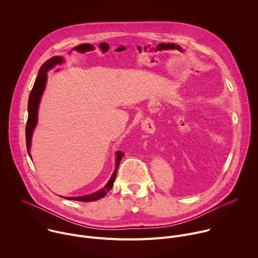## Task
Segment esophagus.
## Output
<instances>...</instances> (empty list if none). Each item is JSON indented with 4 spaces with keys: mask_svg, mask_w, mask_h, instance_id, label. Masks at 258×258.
<instances>
[{
    "mask_svg": "<svg viewBox=\"0 0 258 258\" xmlns=\"http://www.w3.org/2000/svg\"><path fill=\"white\" fill-rule=\"evenodd\" d=\"M147 123H148V122H147ZM151 126H152V124H151ZM146 130H148V131H150V128H149V124L148 125H146V127H145ZM151 133V132H150Z\"/></svg>",
    "mask_w": 258,
    "mask_h": 258,
    "instance_id": "1",
    "label": "esophagus"
}]
</instances>
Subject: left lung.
I'll list each match as a JSON object with an SVG mask.
<instances>
[{"instance_id":"8db88e82","label":"left lung","mask_w":258,"mask_h":258,"mask_svg":"<svg viewBox=\"0 0 258 258\" xmlns=\"http://www.w3.org/2000/svg\"><path fill=\"white\" fill-rule=\"evenodd\" d=\"M200 120H201V122H202V124H204V125H207V126H211V125H217V126H219V125H222V123L224 122L223 121V119L225 118L224 117V114L220 112L219 113V111L218 112H204V113H202V114H200ZM211 158V157H210ZM205 162V164H206V166H208L207 164H209V163H207V160L206 161H204ZM208 162H210V164H211V160L210 159H208ZM206 168V167H205Z\"/></svg>"}]
</instances>
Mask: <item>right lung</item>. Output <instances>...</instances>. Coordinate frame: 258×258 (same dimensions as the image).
Masks as SVG:
<instances>
[{
	"instance_id": "right-lung-1",
	"label": "right lung",
	"mask_w": 258,
	"mask_h": 258,
	"mask_svg": "<svg viewBox=\"0 0 258 258\" xmlns=\"http://www.w3.org/2000/svg\"><path fill=\"white\" fill-rule=\"evenodd\" d=\"M63 62V58L60 56H56L53 57L51 59H49L48 61H46L42 67L39 70V76L36 78L34 85L32 87V90L30 92L29 95V99H28V117H27V122H26V127H25V138H26V148H27V152L29 154V148H30V142H31V135L32 132L36 125V118H38V108H39V104H40V100H41V96L43 95V92L45 90V86H46V81H47V71L50 70L51 68H53L56 64H60ZM124 155V153H122L121 151H117L116 152V163H115V169L113 174L110 177L109 181L107 182V185L99 190L98 192L91 194V195H87V196H82V197H65L68 200H77V201H84V202H90V201H95L98 199L103 198L110 190L112 189L113 187V182L115 180L116 177V173H117V169L119 166V162L122 158V156ZM30 156V154H29Z\"/></svg>"
}]
</instances>
